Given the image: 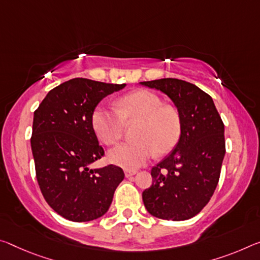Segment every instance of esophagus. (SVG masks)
<instances>
[{
    "label": "esophagus",
    "instance_id": "obj_1",
    "mask_svg": "<svg viewBox=\"0 0 260 260\" xmlns=\"http://www.w3.org/2000/svg\"><path fill=\"white\" fill-rule=\"evenodd\" d=\"M135 174H137V171L135 170H125V176L127 177V178H128V177L134 176Z\"/></svg>",
    "mask_w": 260,
    "mask_h": 260
}]
</instances>
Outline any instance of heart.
<instances>
[{"mask_svg": "<svg viewBox=\"0 0 260 260\" xmlns=\"http://www.w3.org/2000/svg\"><path fill=\"white\" fill-rule=\"evenodd\" d=\"M118 112L98 106L92 113V127L98 139L108 146L121 139L125 122L138 121L134 138L109 152V160L126 170H137L155 156L167 154L182 133V118L175 106L163 104L160 97L148 90H137L117 102Z\"/></svg>", "mask_w": 260, "mask_h": 260, "instance_id": "1", "label": "heart"}]
</instances>
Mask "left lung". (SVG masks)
<instances>
[{
    "label": "left lung",
    "instance_id": "left-lung-1",
    "mask_svg": "<svg viewBox=\"0 0 260 260\" xmlns=\"http://www.w3.org/2000/svg\"><path fill=\"white\" fill-rule=\"evenodd\" d=\"M140 84L166 93L182 118L175 149L151 169L152 184L142 193L143 204L158 219H191L208 204L219 183L224 125L212 97L194 84L178 78Z\"/></svg>",
    "mask_w": 260,
    "mask_h": 260
}]
</instances>
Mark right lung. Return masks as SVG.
<instances>
[{
    "instance_id": "1",
    "label": "right lung",
    "mask_w": 260,
    "mask_h": 260,
    "mask_svg": "<svg viewBox=\"0 0 260 260\" xmlns=\"http://www.w3.org/2000/svg\"><path fill=\"white\" fill-rule=\"evenodd\" d=\"M125 86L73 78L52 89L35 111L31 148L37 180L46 203L64 219L86 222L104 215L125 177L113 164L89 168L104 156L92 127L93 111Z\"/></svg>"
}]
</instances>
